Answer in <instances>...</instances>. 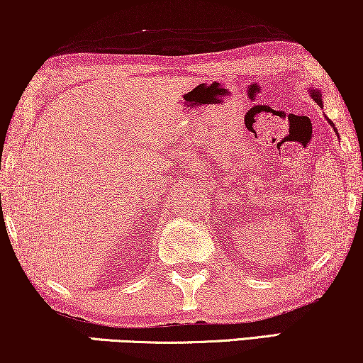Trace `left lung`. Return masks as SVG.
Here are the masks:
<instances>
[{
	"label": "left lung",
	"instance_id": "1",
	"mask_svg": "<svg viewBox=\"0 0 363 363\" xmlns=\"http://www.w3.org/2000/svg\"><path fill=\"white\" fill-rule=\"evenodd\" d=\"M309 94H311V97L314 99V101H315L317 104H319L320 107H324V101H322V94H320L319 89H309ZM327 121H329V118H327ZM329 123H330V127L334 128L335 133H337V128H335V125H334V122L329 121Z\"/></svg>",
	"mask_w": 363,
	"mask_h": 363
}]
</instances>
